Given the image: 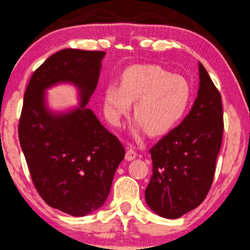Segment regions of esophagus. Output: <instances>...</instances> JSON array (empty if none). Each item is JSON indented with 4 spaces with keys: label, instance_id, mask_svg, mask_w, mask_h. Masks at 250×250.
Instances as JSON below:
<instances>
[{
    "label": "esophagus",
    "instance_id": "obj_1",
    "mask_svg": "<svg viewBox=\"0 0 250 250\" xmlns=\"http://www.w3.org/2000/svg\"><path fill=\"white\" fill-rule=\"evenodd\" d=\"M136 157H137V152L134 151L132 147L127 148V151H126V154H125V159L126 160H133Z\"/></svg>",
    "mask_w": 250,
    "mask_h": 250
}]
</instances>
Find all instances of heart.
<instances>
[{
	"label": "heart",
	"instance_id": "1",
	"mask_svg": "<svg viewBox=\"0 0 250 250\" xmlns=\"http://www.w3.org/2000/svg\"><path fill=\"white\" fill-rule=\"evenodd\" d=\"M189 101L187 79L158 65L131 66L123 73L120 86L107 85L103 96L105 114L114 126L122 124L134 103L137 136L146 128L153 136L169 131L184 117Z\"/></svg>",
	"mask_w": 250,
	"mask_h": 250
}]
</instances>
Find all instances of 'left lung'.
Listing matches in <instances>:
<instances>
[{
    "instance_id": "obj_1",
    "label": "left lung",
    "mask_w": 250,
    "mask_h": 250,
    "mask_svg": "<svg viewBox=\"0 0 250 250\" xmlns=\"http://www.w3.org/2000/svg\"><path fill=\"white\" fill-rule=\"evenodd\" d=\"M200 86L181 124L149 149L153 174L145 200L158 215L178 219L205 200L213 184L224 133L221 95L199 63Z\"/></svg>"
}]
</instances>
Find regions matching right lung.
I'll list each match as a JSON object with an SVG mask.
<instances>
[{
    "instance_id": "add662e5",
    "label": "right lung",
    "mask_w": 250,
    "mask_h": 250,
    "mask_svg": "<svg viewBox=\"0 0 250 250\" xmlns=\"http://www.w3.org/2000/svg\"><path fill=\"white\" fill-rule=\"evenodd\" d=\"M105 51L64 49L32 73L24 93L19 138L38 194L50 207L84 216L106 201L125 149L85 107L98 84ZM61 81L80 89L81 106L65 115L49 113L43 91Z\"/></svg>"
}]
</instances>
